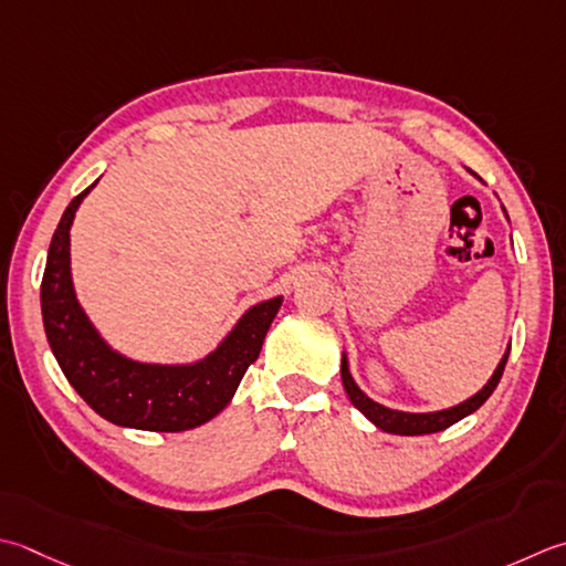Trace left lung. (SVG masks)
<instances>
[{"mask_svg":"<svg viewBox=\"0 0 566 566\" xmlns=\"http://www.w3.org/2000/svg\"><path fill=\"white\" fill-rule=\"evenodd\" d=\"M505 363H507V353L503 356V360L497 363V368L493 373V378L489 380V385L483 387L481 392H475L471 400L461 402L451 409H444V412H431V415H407V412H395V409H387L378 402H373L368 395L360 392V387L353 382L350 373H348V363L343 358L340 363V380L343 387H346V392L350 397V402L356 405L360 412L370 419L375 427H380L382 431H390V434H402V437H419V434H434V431H444L451 424H457L459 419L469 417L471 412H475L489 397L493 395V390L497 387L503 378V370H505Z\"/></svg>","mask_w":566,"mask_h":566,"instance_id":"obj_1","label":"left lung"}]
</instances>
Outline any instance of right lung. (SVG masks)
<instances>
[{
  "mask_svg": "<svg viewBox=\"0 0 566 566\" xmlns=\"http://www.w3.org/2000/svg\"><path fill=\"white\" fill-rule=\"evenodd\" d=\"M93 186L65 208L43 270L41 314L53 356L75 392L107 422L147 431L201 427L232 400L242 375L258 360L282 298L250 308L220 348L196 365L171 368L117 356L77 306L71 282V223Z\"/></svg>",
  "mask_w": 566,
  "mask_h": 566,
  "instance_id": "1",
  "label": "right lung"
}]
</instances>
